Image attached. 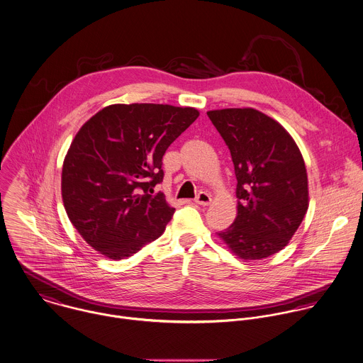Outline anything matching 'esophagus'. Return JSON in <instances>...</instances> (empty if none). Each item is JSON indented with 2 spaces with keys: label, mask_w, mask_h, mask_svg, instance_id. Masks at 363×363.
I'll list each match as a JSON object with an SVG mask.
<instances>
[{
  "label": "esophagus",
  "mask_w": 363,
  "mask_h": 363,
  "mask_svg": "<svg viewBox=\"0 0 363 363\" xmlns=\"http://www.w3.org/2000/svg\"><path fill=\"white\" fill-rule=\"evenodd\" d=\"M195 201H196L198 204H201V206H208V204L211 203V196H210L208 194H206V192H201V194L196 196Z\"/></svg>",
  "instance_id": "34e87169"
}]
</instances>
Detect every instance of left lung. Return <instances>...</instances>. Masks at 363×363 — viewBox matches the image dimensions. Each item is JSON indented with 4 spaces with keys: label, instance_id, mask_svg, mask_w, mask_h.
<instances>
[{
    "label": "left lung",
    "instance_id": "left-lung-1",
    "mask_svg": "<svg viewBox=\"0 0 363 363\" xmlns=\"http://www.w3.org/2000/svg\"><path fill=\"white\" fill-rule=\"evenodd\" d=\"M207 116L230 149L238 181L235 221L217 235L240 259H266L289 243L308 211L302 153L281 123L259 110Z\"/></svg>",
    "mask_w": 363,
    "mask_h": 363
}]
</instances>
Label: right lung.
I'll use <instances>...</instances> for the list:
<instances>
[{
    "mask_svg": "<svg viewBox=\"0 0 363 363\" xmlns=\"http://www.w3.org/2000/svg\"><path fill=\"white\" fill-rule=\"evenodd\" d=\"M198 117L194 107L111 104L82 125L64 159L61 194L93 249L121 260L162 235L175 211L155 194L162 156Z\"/></svg>",
    "mask_w": 363,
    "mask_h": 363,
    "instance_id": "right-lung-1",
    "label": "right lung"
}]
</instances>
